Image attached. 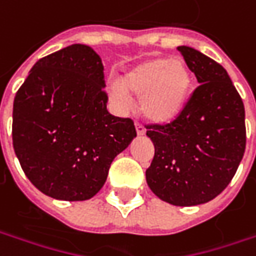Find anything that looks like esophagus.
<instances>
[{
    "label": "esophagus",
    "instance_id": "34e87169",
    "mask_svg": "<svg viewBox=\"0 0 256 256\" xmlns=\"http://www.w3.org/2000/svg\"><path fill=\"white\" fill-rule=\"evenodd\" d=\"M135 130H136V134H138V135H144V134H145V128H144L142 124H135Z\"/></svg>",
    "mask_w": 256,
    "mask_h": 256
}]
</instances>
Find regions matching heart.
I'll list each match as a JSON object with an SVG mask.
<instances>
[{
	"instance_id": "b5f03b06",
	"label": "heart",
	"mask_w": 256,
	"mask_h": 256,
	"mask_svg": "<svg viewBox=\"0 0 256 256\" xmlns=\"http://www.w3.org/2000/svg\"><path fill=\"white\" fill-rule=\"evenodd\" d=\"M106 90L120 105L128 104V92L140 95V110L145 118L155 124H170L185 110L191 74L181 60L152 58L131 68L122 81L108 82Z\"/></svg>"
}]
</instances>
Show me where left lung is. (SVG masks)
Returning a JSON list of instances; mask_svg holds the SVG:
<instances>
[{
	"label": "left lung",
	"instance_id": "obj_1",
	"mask_svg": "<svg viewBox=\"0 0 256 256\" xmlns=\"http://www.w3.org/2000/svg\"><path fill=\"white\" fill-rule=\"evenodd\" d=\"M178 51L201 85L175 121L148 125L155 155L145 176L160 200L192 206L218 196L234 178L246 144L245 108L221 64L191 46Z\"/></svg>",
	"mask_w": 256,
	"mask_h": 256
}]
</instances>
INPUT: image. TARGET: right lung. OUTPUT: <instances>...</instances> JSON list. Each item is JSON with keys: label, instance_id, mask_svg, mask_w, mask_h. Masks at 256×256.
Here are the masks:
<instances>
[{"label": "right lung", "instance_id": "add662e5", "mask_svg": "<svg viewBox=\"0 0 256 256\" xmlns=\"http://www.w3.org/2000/svg\"><path fill=\"white\" fill-rule=\"evenodd\" d=\"M104 86L100 55L72 44L38 60L15 95V155L35 188L54 200L92 198L136 136L132 120L108 112Z\"/></svg>", "mask_w": 256, "mask_h": 256}]
</instances>
